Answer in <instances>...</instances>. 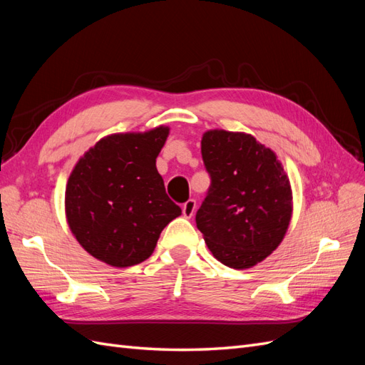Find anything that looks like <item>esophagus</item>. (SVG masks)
<instances>
[{
  "label": "esophagus",
  "mask_w": 365,
  "mask_h": 365,
  "mask_svg": "<svg viewBox=\"0 0 365 365\" xmlns=\"http://www.w3.org/2000/svg\"><path fill=\"white\" fill-rule=\"evenodd\" d=\"M195 210H196V201L195 200H189L184 205H182V215L184 217L190 219L195 215Z\"/></svg>",
  "instance_id": "1"
}]
</instances>
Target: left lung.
<instances>
[{
  "mask_svg": "<svg viewBox=\"0 0 365 365\" xmlns=\"http://www.w3.org/2000/svg\"><path fill=\"white\" fill-rule=\"evenodd\" d=\"M201 152L212 185L196 213V227L220 263L251 268L267 259L288 231V173L274 150L245 132L210 129Z\"/></svg>",
  "mask_w": 365,
  "mask_h": 365,
  "instance_id": "obj_1",
  "label": "left lung"
}]
</instances>
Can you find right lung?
<instances>
[{
    "label": "right lung",
    "instance_id": "add662e5",
    "mask_svg": "<svg viewBox=\"0 0 365 365\" xmlns=\"http://www.w3.org/2000/svg\"><path fill=\"white\" fill-rule=\"evenodd\" d=\"M169 126L111 134L76 163L65 189L71 233L97 260L117 268L152 256L161 231L181 215L165 193L157 157Z\"/></svg>",
    "mask_w": 365,
    "mask_h": 365
}]
</instances>
